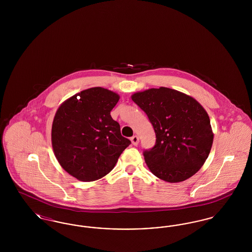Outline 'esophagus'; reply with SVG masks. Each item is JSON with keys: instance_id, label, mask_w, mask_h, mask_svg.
Returning a JSON list of instances; mask_svg holds the SVG:
<instances>
[{"instance_id": "34e87169", "label": "esophagus", "mask_w": 252, "mask_h": 252, "mask_svg": "<svg viewBox=\"0 0 252 252\" xmlns=\"http://www.w3.org/2000/svg\"><path fill=\"white\" fill-rule=\"evenodd\" d=\"M130 140H131L132 144H133V145H135V146H136V145H138V144H139V141H140V140H139V137H138L137 135H135V136L131 137V139H130Z\"/></svg>"}]
</instances>
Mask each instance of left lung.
I'll return each instance as SVG.
<instances>
[{
  "instance_id": "1",
  "label": "left lung",
  "mask_w": 252,
  "mask_h": 252,
  "mask_svg": "<svg viewBox=\"0 0 252 252\" xmlns=\"http://www.w3.org/2000/svg\"><path fill=\"white\" fill-rule=\"evenodd\" d=\"M131 98L156 133L155 145L144 151L149 170L171 183L191 178L202 167L214 142L207 111L191 96L164 87L136 93Z\"/></svg>"
}]
</instances>
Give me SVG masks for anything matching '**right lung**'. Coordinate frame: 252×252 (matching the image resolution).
I'll list each match as a JSON object with an SVG mask.
<instances>
[{
  "mask_svg": "<svg viewBox=\"0 0 252 252\" xmlns=\"http://www.w3.org/2000/svg\"><path fill=\"white\" fill-rule=\"evenodd\" d=\"M120 96L95 87L67 99L56 112L52 145L61 167L81 181L108 174L131 142L110 115Z\"/></svg>",
  "mask_w": 252,
  "mask_h": 252,
  "instance_id": "1",
  "label": "right lung"
}]
</instances>
